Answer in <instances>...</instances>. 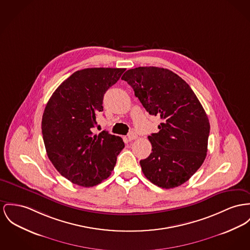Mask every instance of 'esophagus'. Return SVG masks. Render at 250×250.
Returning <instances> with one entry per match:
<instances>
[{
    "mask_svg": "<svg viewBox=\"0 0 250 250\" xmlns=\"http://www.w3.org/2000/svg\"><path fill=\"white\" fill-rule=\"evenodd\" d=\"M137 138V134L134 133V132H131V133L128 134V139H129V141H133L134 139H136Z\"/></svg>",
    "mask_w": 250,
    "mask_h": 250,
    "instance_id": "esophagus-1",
    "label": "esophagus"
}]
</instances>
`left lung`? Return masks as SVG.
<instances>
[{
	"mask_svg": "<svg viewBox=\"0 0 250 250\" xmlns=\"http://www.w3.org/2000/svg\"><path fill=\"white\" fill-rule=\"evenodd\" d=\"M146 111L163 120L148 136L150 155L140 160L144 175L163 188L187 182L202 166L208 151L209 121L189 85L170 70L137 67L121 78Z\"/></svg>",
	"mask_w": 250,
	"mask_h": 250,
	"instance_id": "obj_1",
	"label": "left lung"
}]
</instances>
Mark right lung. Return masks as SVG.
I'll return each mask as SVG.
<instances>
[{"label":"right lung","mask_w":250,"mask_h":250,"mask_svg":"<svg viewBox=\"0 0 250 250\" xmlns=\"http://www.w3.org/2000/svg\"><path fill=\"white\" fill-rule=\"evenodd\" d=\"M126 69L86 68L72 74L51 96L42 120L46 153L72 183L93 187L107 179L124 148L121 137L107 131L93 134L103 111L106 91Z\"/></svg>","instance_id":"1"}]
</instances>
